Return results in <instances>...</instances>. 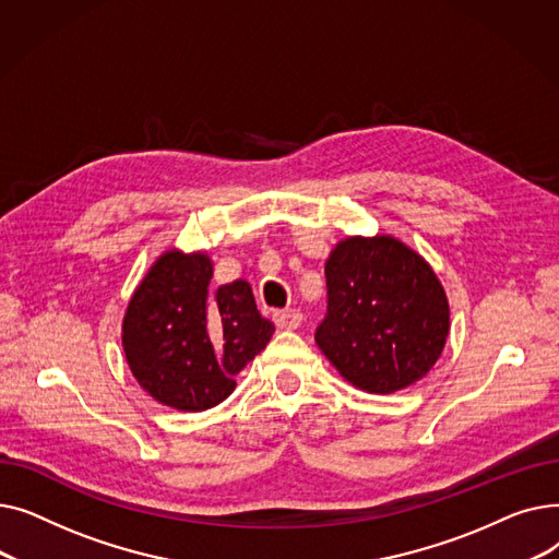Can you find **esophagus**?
Instances as JSON below:
<instances>
[{
    "instance_id": "esophagus-1",
    "label": "esophagus",
    "mask_w": 559,
    "mask_h": 559,
    "mask_svg": "<svg viewBox=\"0 0 559 559\" xmlns=\"http://www.w3.org/2000/svg\"><path fill=\"white\" fill-rule=\"evenodd\" d=\"M301 321H304V314H301V310H297V308H287V310H276V312H274V324H276L278 329H283V331H295V329H299Z\"/></svg>"
}]
</instances>
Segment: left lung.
Here are the masks:
<instances>
[{
    "instance_id": "left-lung-1",
    "label": "left lung",
    "mask_w": 559,
    "mask_h": 559,
    "mask_svg": "<svg viewBox=\"0 0 559 559\" xmlns=\"http://www.w3.org/2000/svg\"><path fill=\"white\" fill-rule=\"evenodd\" d=\"M324 274L314 342L348 383L392 394L430 371L449 335V301L421 255L388 235L348 238Z\"/></svg>"
}]
</instances>
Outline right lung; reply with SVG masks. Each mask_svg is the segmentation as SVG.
Instances as JSON below:
<instances>
[{
  "instance_id": "add662e5",
  "label": "right lung",
  "mask_w": 559,
  "mask_h": 559,
  "mask_svg": "<svg viewBox=\"0 0 559 559\" xmlns=\"http://www.w3.org/2000/svg\"><path fill=\"white\" fill-rule=\"evenodd\" d=\"M203 253L167 251L138 285L122 344L138 383L156 401L199 413L235 390V376L274 333L245 281L211 289Z\"/></svg>"
}]
</instances>
